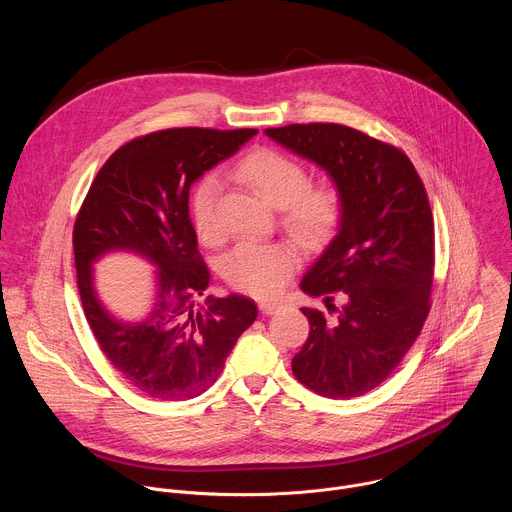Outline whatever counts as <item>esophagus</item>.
Segmentation results:
<instances>
[{
    "instance_id": "obj_1",
    "label": "esophagus",
    "mask_w": 512,
    "mask_h": 512,
    "mask_svg": "<svg viewBox=\"0 0 512 512\" xmlns=\"http://www.w3.org/2000/svg\"><path fill=\"white\" fill-rule=\"evenodd\" d=\"M281 306L277 304V302H259V310H261V314H275L277 310H279Z\"/></svg>"
}]
</instances>
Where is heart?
I'll use <instances>...</instances> for the list:
<instances>
[{
    "mask_svg": "<svg viewBox=\"0 0 512 512\" xmlns=\"http://www.w3.org/2000/svg\"><path fill=\"white\" fill-rule=\"evenodd\" d=\"M235 178L269 206L279 208L283 227L308 247L324 243L340 221L342 200L338 190L332 184H308L306 168L277 150L263 148L249 154L235 168ZM218 192V180L204 176L190 194L192 221L204 241L218 237ZM296 267L298 253L281 243H243L223 263L231 285L259 298L277 296Z\"/></svg>",
    "mask_w": 512,
    "mask_h": 512,
    "instance_id": "b5f03b06",
    "label": "heart"
}]
</instances>
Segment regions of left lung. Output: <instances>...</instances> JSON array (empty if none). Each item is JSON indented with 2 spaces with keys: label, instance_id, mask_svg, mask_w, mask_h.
Listing matches in <instances>:
<instances>
[{
  "label": "left lung",
  "instance_id": "left-lung-1",
  "mask_svg": "<svg viewBox=\"0 0 512 512\" xmlns=\"http://www.w3.org/2000/svg\"><path fill=\"white\" fill-rule=\"evenodd\" d=\"M265 135L320 166L342 200L336 237L300 283L336 316L302 308L310 334L291 371L322 397L364 395L395 371L429 312L433 216L425 188L401 150L346 125L296 123Z\"/></svg>",
  "mask_w": 512,
  "mask_h": 512
}]
</instances>
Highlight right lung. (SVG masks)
Masks as SVG:
<instances>
[{
    "instance_id": "obj_1",
    "label": "right lung",
    "mask_w": 512,
    "mask_h": 512,
    "mask_svg": "<svg viewBox=\"0 0 512 512\" xmlns=\"http://www.w3.org/2000/svg\"><path fill=\"white\" fill-rule=\"evenodd\" d=\"M253 135L257 129L178 127L137 137L105 162L81 206L72 247L85 316L113 367L145 397L204 393L257 318L255 302L239 294L196 304L210 271L188 214L190 186ZM109 252H133L157 267L155 304L143 321L117 319L96 294L94 263Z\"/></svg>"
}]
</instances>
